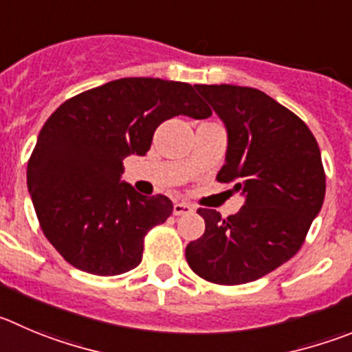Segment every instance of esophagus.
I'll return each mask as SVG.
<instances>
[{"label":"esophagus","mask_w":352,"mask_h":352,"mask_svg":"<svg viewBox=\"0 0 352 352\" xmlns=\"http://www.w3.org/2000/svg\"><path fill=\"white\" fill-rule=\"evenodd\" d=\"M192 212H195V208L189 203H175L173 205V215H187V213Z\"/></svg>","instance_id":"obj_1"}]
</instances>
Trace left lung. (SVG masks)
Instances as JSON below:
<instances>
[{
	"label": "left lung",
	"mask_w": 352,
	"mask_h": 352,
	"mask_svg": "<svg viewBox=\"0 0 352 352\" xmlns=\"http://www.w3.org/2000/svg\"><path fill=\"white\" fill-rule=\"evenodd\" d=\"M228 130L219 182H236L245 205L222 219L199 208L205 234L186 248L187 264L217 285L255 281L290 261L324 199L316 139L292 111L250 87L195 85Z\"/></svg>",
	"instance_id": "1"
}]
</instances>
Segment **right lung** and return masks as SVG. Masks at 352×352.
Wrapping results in <instances>:
<instances>
[{
  "label": "right lung",
  "mask_w": 352,
  "mask_h": 352,
  "mask_svg": "<svg viewBox=\"0 0 352 352\" xmlns=\"http://www.w3.org/2000/svg\"><path fill=\"white\" fill-rule=\"evenodd\" d=\"M180 114L205 120L212 111L191 85L121 78L69 98L43 124L28 189L43 234L69 264L98 276L140 264L144 236L173 203L123 182V160L144 156L154 130Z\"/></svg>",
  "instance_id": "obj_1"
}]
</instances>
